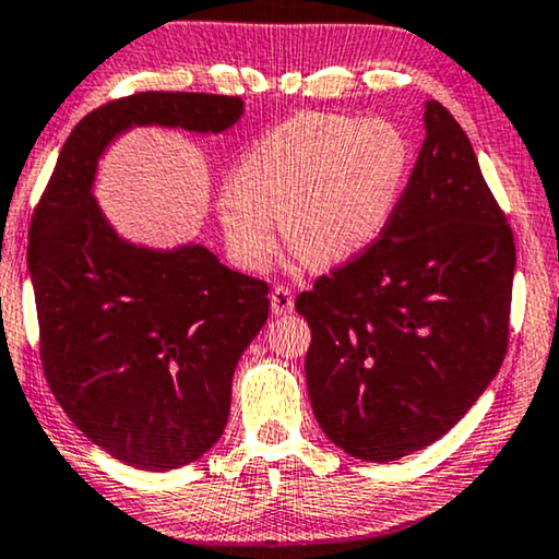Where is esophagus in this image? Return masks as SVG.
Segmentation results:
<instances>
[{
	"label": "esophagus",
	"instance_id": "1",
	"mask_svg": "<svg viewBox=\"0 0 559 559\" xmlns=\"http://www.w3.org/2000/svg\"><path fill=\"white\" fill-rule=\"evenodd\" d=\"M271 311L276 317H286V313L294 311V294L286 286H276L271 294Z\"/></svg>",
	"mask_w": 559,
	"mask_h": 559
}]
</instances>
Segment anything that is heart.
Here are the masks:
<instances>
[{
	"instance_id": "b5f03b06",
	"label": "heart",
	"mask_w": 559,
	"mask_h": 559,
	"mask_svg": "<svg viewBox=\"0 0 559 559\" xmlns=\"http://www.w3.org/2000/svg\"><path fill=\"white\" fill-rule=\"evenodd\" d=\"M413 146L395 121L298 114L261 133L217 198L233 261L261 271L283 242L309 265L365 255L388 230L403 198Z\"/></svg>"
}]
</instances>
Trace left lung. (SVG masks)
Listing matches in <instances>:
<instances>
[{
    "mask_svg": "<svg viewBox=\"0 0 559 559\" xmlns=\"http://www.w3.org/2000/svg\"><path fill=\"white\" fill-rule=\"evenodd\" d=\"M426 141L380 240L296 298L309 321L317 423L361 461L443 438L484 395L509 342L514 235L466 131L423 104Z\"/></svg>",
    "mask_w": 559,
    "mask_h": 559,
    "instance_id": "obj_1",
    "label": "left lung"
}]
</instances>
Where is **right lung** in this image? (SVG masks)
Instances as JSON below:
<instances>
[{
	"label": "right lung",
	"instance_id": "obj_1",
	"mask_svg": "<svg viewBox=\"0 0 559 559\" xmlns=\"http://www.w3.org/2000/svg\"><path fill=\"white\" fill-rule=\"evenodd\" d=\"M238 96L136 93L96 108L60 148L29 225L27 269L52 395L85 438L126 466L171 471L223 436L233 374L269 319V286L202 242L152 248L96 200L98 164L131 129H233Z\"/></svg>",
	"mask_w": 559,
	"mask_h": 559
}]
</instances>
